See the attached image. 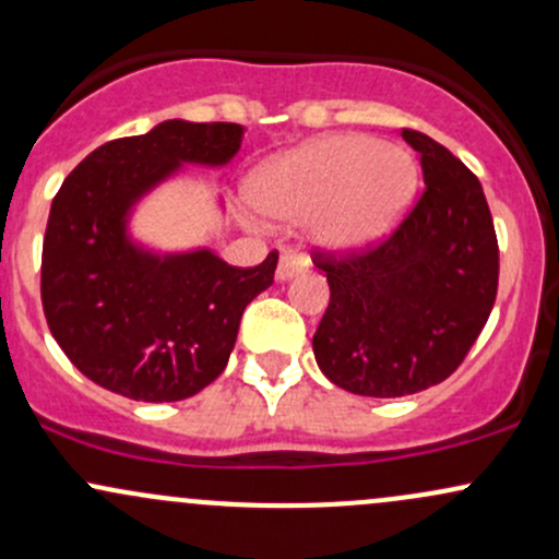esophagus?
<instances>
[{
  "label": "esophagus",
  "instance_id": "1",
  "mask_svg": "<svg viewBox=\"0 0 559 559\" xmlns=\"http://www.w3.org/2000/svg\"><path fill=\"white\" fill-rule=\"evenodd\" d=\"M305 265H308V260H305V257L286 251V254H281L278 267H275V281H289V278H294V275H297V273H302Z\"/></svg>",
  "mask_w": 559,
  "mask_h": 559
}]
</instances>
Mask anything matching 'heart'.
Segmentation results:
<instances>
[{"mask_svg":"<svg viewBox=\"0 0 559 559\" xmlns=\"http://www.w3.org/2000/svg\"><path fill=\"white\" fill-rule=\"evenodd\" d=\"M419 167L401 145L334 132L267 158L249 175L251 206L267 217H310L316 247L334 254L371 249L406 217Z\"/></svg>","mask_w":559,"mask_h":559,"instance_id":"heart-1","label":"heart"}]
</instances>
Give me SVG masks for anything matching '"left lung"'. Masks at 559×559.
<instances>
[{"instance_id": "obj_1", "label": "left lung", "mask_w": 559, "mask_h": 559, "mask_svg": "<svg viewBox=\"0 0 559 559\" xmlns=\"http://www.w3.org/2000/svg\"><path fill=\"white\" fill-rule=\"evenodd\" d=\"M421 156L425 193L364 257L316 254L329 308L312 336L318 369L366 397H403L443 382L486 326L499 286V243L480 180L427 134L403 130Z\"/></svg>"}]
</instances>
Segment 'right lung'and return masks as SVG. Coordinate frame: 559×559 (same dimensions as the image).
Masks as SVG:
<instances>
[{
    "label": "right lung",
    "mask_w": 559,
    "mask_h": 559,
    "mask_svg": "<svg viewBox=\"0 0 559 559\" xmlns=\"http://www.w3.org/2000/svg\"><path fill=\"white\" fill-rule=\"evenodd\" d=\"M241 124L169 119L100 145L52 199L41 305L84 377L143 403L186 401L228 366L243 310L273 284L278 254L233 267L210 247L162 251L134 238L138 206L186 164L228 167Z\"/></svg>",
    "instance_id": "add662e5"
}]
</instances>
